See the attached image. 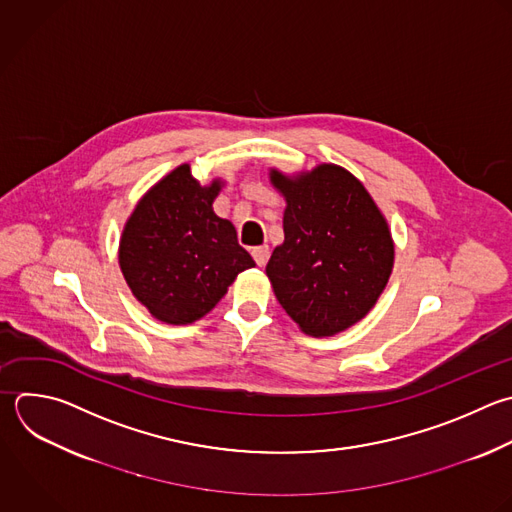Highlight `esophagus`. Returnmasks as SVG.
<instances>
[{
  "label": "esophagus",
  "mask_w": 512,
  "mask_h": 512,
  "mask_svg": "<svg viewBox=\"0 0 512 512\" xmlns=\"http://www.w3.org/2000/svg\"><path fill=\"white\" fill-rule=\"evenodd\" d=\"M268 256H270L268 246H256V248H252V258L256 260L258 266H264V264L268 262Z\"/></svg>",
  "instance_id": "1"
}]
</instances>
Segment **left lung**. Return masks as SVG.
<instances>
[{
    "label": "left lung",
    "mask_w": 512,
    "mask_h": 512,
    "mask_svg": "<svg viewBox=\"0 0 512 512\" xmlns=\"http://www.w3.org/2000/svg\"><path fill=\"white\" fill-rule=\"evenodd\" d=\"M270 184L286 200L284 242L266 276L298 328L314 338L360 322L378 302L394 266L390 226L364 184L346 168L318 164Z\"/></svg>",
    "instance_id": "1"
}]
</instances>
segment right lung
<instances>
[{"label": "right lung", "mask_w": 512, "mask_h": 512, "mask_svg": "<svg viewBox=\"0 0 512 512\" xmlns=\"http://www.w3.org/2000/svg\"><path fill=\"white\" fill-rule=\"evenodd\" d=\"M222 178L202 186L182 164L156 182L124 224L118 262L134 298L166 324H192L256 262L214 212Z\"/></svg>", "instance_id": "obj_1"}]
</instances>
